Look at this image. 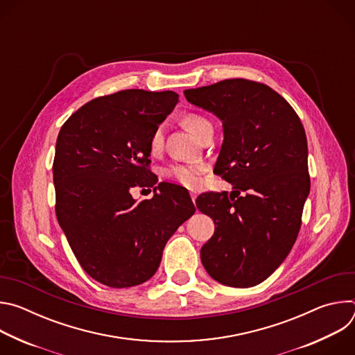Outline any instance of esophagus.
<instances>
[{
	"label": "esophagus",
	"instance_id": "1",
	"mask_svg": "<svg viewBox=\"0 0 355 355\" xmlns=\"http://www.w3.org/2000/svg\"><path fill=\"white\" fill-rule=\"evenodd\" d=\"M191 199H192V202H193V204H195V200H196V193L191 192Z\"/></svg>",
	"mask_w": 355,
	"mask_h": 355
}]
</instances>
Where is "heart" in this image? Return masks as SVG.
<instances>
[{"label":"heart","instance_id":"1","mask_svg":"<svg viewBox=\"0 0 355 355\" xmlns=\"http://www.w3.org/2000/svg\"><path fill=\"white\" fill-rule=\"evenodd\" d=\"M184 125L185 128L198 139L200 132L204 130L207 126L211 125L208 119L200 115H187L184 118ZM163 139H164V126L159 125L153 133L150 136V148L151 151H157L163 146ZM205 171V166L202 163H185V164H173L168 168H166L164 174L166 177L180 182L181 185L187 188H196L202 182V173Z\"/></svg>","mask_w":355,"mask_h":355}]
</instances>
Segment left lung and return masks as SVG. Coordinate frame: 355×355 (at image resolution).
Listing matches in <instances>:
<instances>
[{"label": "left lung", "mask_w": 355, "mask_h": 355, "mask_svg": "<svg viewBox=\"0 0 355 355\" xmlns=\"http://www.w3.org/2000/svg\"><path fill=\"white\" fill-rule=\"evenodd\" d=\"M184 95L222 121L215 171L234 189L196 199L215 222L200 261L223 285L254 286L284 263L300 229L311 191L305 129L286 101L261 83L232 78Z\"/></svg>", "instance_id": "left-lung-1"}]
</instances>
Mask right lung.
<instances>
[{"mask_svg":"<svg viewBox=\"0 0 355 355\" xmlns=\"http://www.w3.org/2000/svg\"><path fill=\"white\" fill-rule=\"evenodd\" d=\"M177 104L174 91L123 89L89 101L59 132L56 216L80 266L107 286L153 277L168 239L195 214L178 185L160 182L141 202L130 195L151 175L150 136Z\"/></svg>","mask_w":355,"mask_h":355,"instance_id":"1","label":"right lung"}]
</instances>
